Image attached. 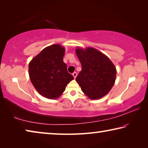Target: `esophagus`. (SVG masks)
I'll return each instance as SVG.
<instances>
[{"label": "esophagus", "mask_w": 148, "mask_h": 148, "mask_svg": "<svg viewBox=\"0 0 148 148\" xmlns=\"http://www.w3.org/2000/svg\"><path fill=\"white\" fill-rule=\"evenodd\" d=\"M72 76H74V78H76V76H77V73L76 72H73V73H72Z\"/></svg>", "instance_id": "esophagus-1"}]
</instances>
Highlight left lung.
Here are the masks:
<instances>
[{"label":"left lung","mask_w":148,"mask_h":148,"mask_svg":"<svg viewBox=\"0 0 148 148\" xmlns=\"http://www.w3.org/2000/svg\"><path fill=\"white\" fill-rule=\"evenodd\" d=\"M76 53L82 64L76 81L90 99H101L114 86L116 66L106 55L93 47H77Z\"/></svg>","instance_id":"8db88e82"}]
</instances>
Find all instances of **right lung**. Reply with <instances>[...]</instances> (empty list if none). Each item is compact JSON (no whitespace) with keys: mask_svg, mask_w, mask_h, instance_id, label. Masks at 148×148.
Masks as SVG:
<instances>
[{"mask_svg":"<svg viewBox=\"0 0 148 148\" xmlns=\"http://www.w3.org/2000/svg\"><path fill=\"white\" fill-rule=\"evenodd\" d=\"M64 52L61 45H51L42 49L29 62L30 79L38 93L46 98H58L74 79L63 62Z\"/></svg>","mask_w":148,"mask_h":148,"instance_id":"add662e5","label":"right lung"}]
</instances>
